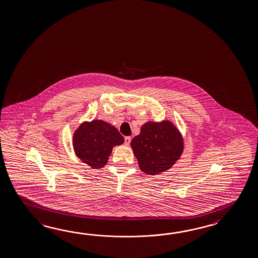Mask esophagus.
<instances>
[{"instance_id": "1", "label": "esophagus", "mask_w": 258, "mask_h": 258, "mask_svg": "<svg viewBox=\"0 0 258 258\" xmlns=\"http://www.w3.org/2000/svg\"><path fill=\"white\" fill-rule=\"evenodd\" d=\"M130 142H131V138L130 137H125L124 138V144L128 145L130 144Z\"/></svg>"}]
</instances>
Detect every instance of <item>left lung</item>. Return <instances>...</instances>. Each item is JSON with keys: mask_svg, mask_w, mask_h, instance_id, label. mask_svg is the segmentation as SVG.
<instances>
[{"mask_svg": "<svg viewBox=\"0 0 258 258\" xmlns=\"http://www.w3.org/2000/svg\"><path fill=\"white\" fill-rule=\"evenodd\" d=\"M139 168L148 174L165 172L178 160L183 151V139L170 121H149L131 142Z\"/></svg>", "mask_w": 258, "mask_h": 258, "instance_id": "8db88e82", "label": "left lung"}]
</instances>
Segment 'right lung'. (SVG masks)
Instances as JSON below:
<instances>
[{
    "mask_svg": "<svg viewBox=\"0 0 258 258\" xmlns=\"http://www.w3.org/2000/svg\"><path fill=\"white\" fill-rule=\"evenodd\" d=\"M124 142L119 131L102 120L82 123L73 136L76 155L95 169L104 167L115 146Z\"/></svg>",
    "mask_w": 258,
    "mask_h": 258,
    "instance_id": "right-lung-1",
    "label": "right lung"
}]
</instances>
